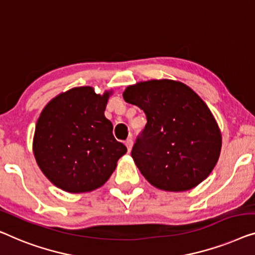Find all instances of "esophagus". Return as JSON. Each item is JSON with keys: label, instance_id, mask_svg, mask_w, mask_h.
<instances>
[{"label": "esophagus", "instance_id": "1", "mask_svg": "<svg viewBox=\"0 0 255 255\" xmlns=\"http://www.w3.org/2000/svg\"><path fill=\"white\" fill-rule=\"evenodd\" d=\"M125 144H126L128 151H130L131 148H132V138L131 137L127 138V141H126V143H125Z\"/></svg>", "mask_w": 255, "mask_h": 255}]
</instances>
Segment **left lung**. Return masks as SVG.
<instances>
[{
  "mask_svg": "<svg viewBox=\"0 0 255 255\" xmlns=\"http://www.w3.org/2000/svg\"><path fill=\"white\" fill-rule=\"evenodd\" d=\"M124 99L145 113L131 157L150 184L181 192L210 174L220 157L221 131L191 88L171 80L141 82L128 87Z\"/></svg>",
  "mask_w": 255,
  "mask_h": 255,
  "instance_id": "1",
  "label": "left lung"
}]
</instances>
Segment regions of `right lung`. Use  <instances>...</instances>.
<instances>
[{
	"label": "right lung",
	"instance_id": "obj_1",
	"mask_svg": "<svg viewBox=\"0 0 255 255\" xmlns=\"http://www.w3.org/2000/svg\"><path fill=\"white\" fill-rule=\"evenodd\" d=\"M110 93L75 88L51 100L35 125L33 152L42 173L69 193L90 192L109 180L127 152L104 116Z\"/></svg>",
	"mask_w": 255,
	"mask_h": 255
}]
</instances>
